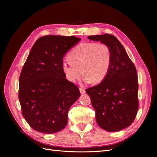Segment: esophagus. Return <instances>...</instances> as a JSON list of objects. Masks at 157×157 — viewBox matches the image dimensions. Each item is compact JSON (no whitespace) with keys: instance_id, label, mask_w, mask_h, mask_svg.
Instances as JSON below:
<instances>
[{"instance_id":"1","label":"esophagus","mask_w":157,"mask_h":157,"mask_svg":"<svg viewBox=\"0 0 157 157\" xmlns=\"http://www.w3.org/2000/svg\"><path fill=\"white\" fill-rule=\"evenodd\" d=\"M80 94H84L85 93V90L84 89V88H80Z\"/></svg>"}]
</instances>
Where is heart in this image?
Segmentation results:
<instances>
[{
    "label": "heart",
    "instance_id": "1",
    "mask_svg": "<svg viewBox=\"0 0 157 157\" xmlns=\"http://www.w3.org/2000/svg\"><path fill=\"white\" fill-rule=\"evenodd\" d=\"M69 58L71 62L64 61L61 66L69 81L75 82L83 73L85 82L99 83L107 77L112 56L107 45L88 42L75 47L69 53Z\"/></svg>",
    "mask_w": 157,
    "mask_h": 157
}]
</instances>
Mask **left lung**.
I'll return each instance as SVG.
<instances>
[{
	"label": "left lung",
	"instance_id": "8db88e82",
	"mask_svg": "<svg viewBox=\"0 0 157 157\" xmlns=\"http://www.w3.org/2000/svg\"><path fill=\"white\" fill-rule=\"evenodd\" d=\"M100 41L111 52V65L105 78L86 92L96 111L98 126L107 132H117L134 122L138 109V82L134 64L124 46L110 34L89 36Z\"/></svg>",
	"mask_w": 157,
	"mask_h": 157
}]
</instances>
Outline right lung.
Segmentation results:
<instances>
[{
  "label": "right lung",
  "mask_w": 157,
  "mask_h": 157,
  "mask_svg": "<svg viewBox=\"0 0 157 157\" xmlns=\"http://www.w3.org/2000/svg\"><path fill=\"white\" fill-rule=\"evenodd\" d=\"M80 39L46 35L33 46L19 78L22 115L35 130L51 134L67 125L68 111L80 96L78 88L65 78L63 56Z\"/></svg>",
  "instance_id": "add662e5"
}]
</instances>
